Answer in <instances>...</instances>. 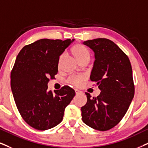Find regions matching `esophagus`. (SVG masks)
<instances>
[{
    "mask_svg": "<svg viewBox=\"0 0 148 148\" xmlns=\"http://www.w3.org/2000/svg\"><path fill=\"white\" fill-rule=\"evenodd\" d=\"M75 93H76V95H78V94L81 93V92H82V91H80V90H77V89H75Z\"/></svg>",
    "mask_w": 148,
    "mask_h": 148,
    "instance_id": "obj_1",
    "label": "esophagus"
}]
</instances>
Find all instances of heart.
Returning a JSON list of instances; mask_svg holds the SVG:
<instances>
[{
    "instance_id": "obj_1",
    "label": "heart",
    "mask_w": 148,
    "mask_h": 148,
    "mask_svg": "<svg viewBox=\"0 0 148 148\" xmlns=\"http://www.w3.org/2000/svg\"><path fill=\"white\" fill-rule=\"evenodd\" d=\"M71 52H72L73 55L75 59L77 60L79 62H82L84 61V60H90V53L88 51V49L84 47L82 45H76L73 47L71 49ZM64 58V55L62 54L60 56L59 59L60 64L62 62ZM85 79V77L82 75H75L72 76L69 79V82L71 84H73L74 85H79L81 83H82L84 80Z\"/></svg>"
}]
</instances>
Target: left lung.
<instances>
[{
    "instance_id": "left-lung-1",
    "label": "left lung",
    "mask_w": 148,
    "mask_h": 148,
    "mask_svg": "<svg viewBox=\"0 0 148 148\" xmlns=\"http://www.w3.org/2000/svg\"><path fill=\"white\" fill-rule=\"evenodd\" d=\"M83 44L95 53L90 79L101 92L97 97L85 92L87 102L81 108L82 119L95 130L106 131L119 123L134 97L132 66L125 53L110 40L97 38Z\"/></svg>"
}]
</instances>
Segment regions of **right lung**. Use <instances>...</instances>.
Returning <instances> with one entry per match:
<instances>
[{
	"mask_svg": "<svg viewBox=\"0 0 148 148\" xmlns=\"http://www.w3.org/2000/svg\"><path fill=\"white\" fill-rule=\"evenodd\" d=\"M75 40L40 39L26 45L11 72V88L20 114L38 130L52 128L62 121L64 112L75 92L68 86L48 91L49 79L58 72L60 56Z\"/></svg>",
	"mask_w": 148,
	"mask_h": 148,
	"instance_id": "add662e5",
	"label": "right lung"
}]
</instances>
